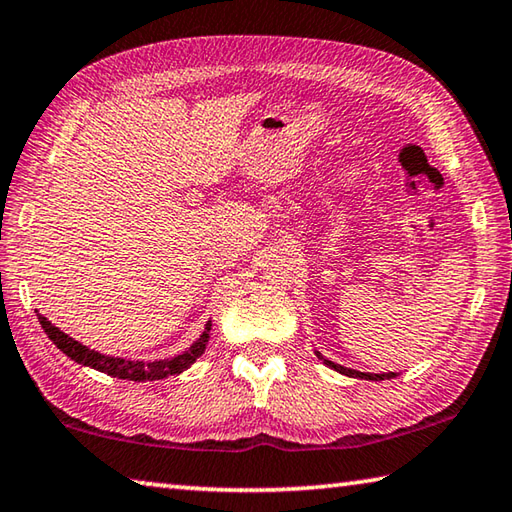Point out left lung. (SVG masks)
Wrapping results in <instances>:
<instances>
[{
    "instance_id": "obj_1",
    "label": "left lung",
    "mask_w": 512,
    "mask_h": 512,
    "mask_svg": "<svg viewBox=\"0 0 512 512\" xmlns=\"http://www.w3.org/2000/svg\"><path fill=\"white\" fill-rule=\"evenodd\" d=\"M318 354V352H316ZM318 359H323L318 354ZM329 368H334L336 372H341V375H348V377H357V379H372V381H381V379H393L395 372H384V375H372V372H359V370H352V368H345V366H339V363L329 361V359H323Z\"/></svg>"
}]
</instances>
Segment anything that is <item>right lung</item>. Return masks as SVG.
I'll list each match as a JSON object with an SVG mask.
<instances>
[{"mask_svg": "<svg viewBox=\"0 0 512 512\" xmlns=\"http://www.w3.org/2000/svg\"><path fill=\"white\" fill-rule=\"evenodd\" d=\"M38 320H40L42 329H45V334L51 341H54L56 348L63 354H67L69 359L76 363H83V366H90L99 372H106V375H110V377H119V379H128V381H155V379H164L171 375H180V372L187 370L205 352V345H207V341H210V329H212V323L207 320L201 339H198L187 352L178 354V357H173V359L144 363V361H126V359H117V357H106V354L85 348L83 343L74 341L72 336H67L65 332H60V329L56 325H51L42 314H38Z\"/></svg>", "mask_w": 512, "mask_h": 512, "instance_id": "obj_1", "label": "right lung"}]
</instances>
